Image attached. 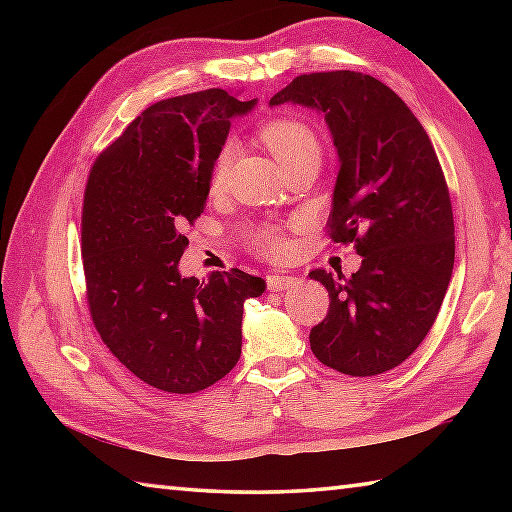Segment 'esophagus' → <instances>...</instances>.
<instances>
[{
	"mask_svg": "<svg viewBox=\"0 0 512 512\" xmlns=\"http://www.w3.org/2000/svg\"><path fill=\"white\" fill-rule=\"evenodd\" d=\"M297 284V277L288 275H266V286L268 290H286Z\"/></svg>",
	"mask_w": 512,
	"mask_h": 512,
	"instance_id": "34e87169",
	"label": "esophagus"
}]
</instances>
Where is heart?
Instances as JSON below:
<instances>
[{
    "label": "heart",
    "mask_w": 512,
    "mask_h": 512,
    "mask_svg": "<svg viewBox=\"0 0 512 512\" xmlns=\"http://www.w3.org/2000/svg\"><path fill=\"white\" fill-rule=\"evenodd\" d=\"M264 143L273 151L275 158L281 162L284 169H292L308 160H321V140L314 129L299 121V118L288 116H275L262 123ZM235 160V143L231 138L224 140L220 149L215 151L213 165H211V187L222 189L226 184L231 165ZM250 242L257 246L262 253L270 259H281L290 253L292 242L288 235V228L279 224H255L248 231Z\"/></svg>",
    "instance_id": "1"
}]
</instances>
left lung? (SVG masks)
Masks as SVG:
<instances>
[{"instance_id": "obj_1", "label": "left lung", "mask_w": 512, "mask_h": 512, "mask_svg": "<svg viewBox=\"0 0 512 512\" xmlns=\"http://www.w3.org/2000/svg\"><path fill=\"white\" fill-rule=\"evenodd\" d=\"M288 101L325 116L341 158L325 233L363 255L350 279L310 273L330 295L310 347L341 374H383L416 352L447 295L455 259L447 180L418 118L374 76L301 74L270 105Z\"/></svg>"}]
</instances>
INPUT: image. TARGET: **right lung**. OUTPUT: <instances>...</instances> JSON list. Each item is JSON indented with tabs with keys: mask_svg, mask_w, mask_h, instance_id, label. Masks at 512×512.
Here are the masks:
<instances>
[{
	"mask_svg": "<svg viewBox=\"0 0 512 512\" xmlns=\"http://www.w3.org/2000/svg\"><path fill=\"white\" fill-rule=\"evenodd\" d=\"M255 101L204 90L149 105L103 149L83 193L81 255L96 332L129 372L195 394L242 354L244 301L266 284L239 268L182 277V228L198 220L215 151Z\"/></svg>",
	"mask_w": 512,
	"mask_h": 512,
	"instance_id": "1",
	"label": "right lung"
}]
</instances>
